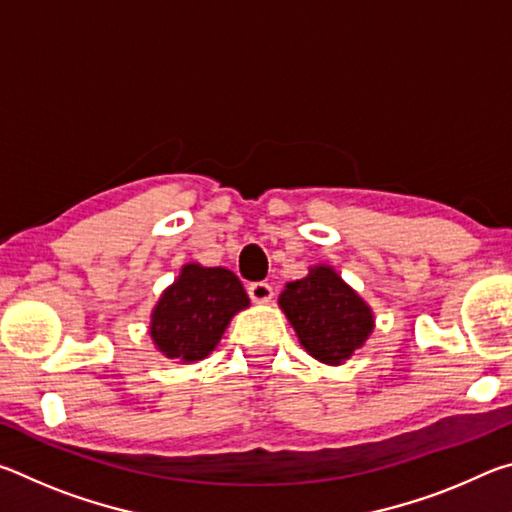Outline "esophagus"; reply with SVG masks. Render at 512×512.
I'll return each mask as SVG.
<instances>
[{
	"mask_svg": "<svg viewBox=\"0 0 512 512\" xmlns=\"http://www.w3.org/2000/svg\"><path fill=\"white\" fill-rule=\"evenodd\" d=\"M248 296L253 302H271L273 287L268 282H253L248 287Z\"/></svg>",
	"mask_w": 512,
	"mask_h": 512,
	"instance_id": "obj_1",
	"label": "esophagus"
}]
</instances>
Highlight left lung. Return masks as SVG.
<instances>
[{
	"label": "left lung",
	"instance_id": "1",
	"mask_svg": "<svg viewBox=\"0 0 512 512\" xmlns=\"http://www.w3.org/2000/svg\"><path fill=\"white\" fill-rule=\"evenodd\" d=\"M277 302L302 348L327 366L350 359L375 327L366 300L327 264L311 266L307 277L289 282Z\"/></svg>",
	"mask_w": 512,
	"mask_h": 512
}]
</instances>
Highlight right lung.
<instances>
[{
  "label": "right lung",
  "mask_w": 512,
  "mask_h": 512,
  "mask_svg": "<svg viewBox=\"0 0 512 512\" xmlns=\"http://www.w3.org/2000/svg\"><path fill=\"white\" fill-rule=\"evenodd\" d=\"M248 305L239 277L228 268L185 264L153 309L151 339L167 359L201 361L219 345L232 316Z\"/></svg>",
  "instance_id": "right-lung-1"
}]
</instances>
